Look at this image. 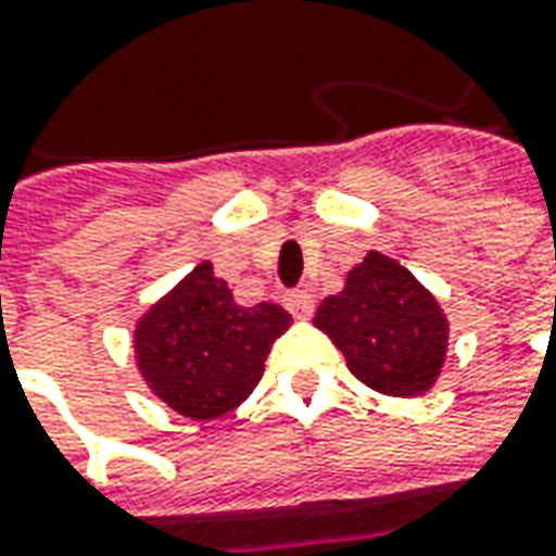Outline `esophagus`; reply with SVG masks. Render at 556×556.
<instances>
[{
    "label": "esophagus",
    "mask_w": 556,
    "mask_h": 556,
    "mask_svg": "<svg viewBox=\"0 0 556 556\" xmlns=\"http://www.w3.org/2000/svg\"><path fill=\"white\" fill-rule=\"evenodd\" d=\"M286 306H289V313L294 318L313 316V294H306V291H289L286 294Z\"/></svg>",
    "instance_id": "34e87169"
}]
</instances>
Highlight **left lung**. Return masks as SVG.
Returning a JSON list of instances; mask_svg holds the SVG:
<instances>
[{
	"mask_svg": "<svg viewBox=\"0 0 556 556\" xmlns=\"http://www.w3.org/2000/svg\"><path fill=\"white\" fill-rule=\"evenodd\" d=\"M313 321L343 352L355 379L379 394L418 397L440 376L448 321L437 298L382 252H367Z\"/></svg>",
	"mask_w": 556,
	"mask_h": 556,
	"instance_id": "left-lung-1",
	"label": "left lung"
}]
</instances>
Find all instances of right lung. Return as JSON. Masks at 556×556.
<instances>
[{"instance_id": "add662e5", "label": "right lung", "mask_w": 556, "mask_h": 556, "mask_svg": "<svg viewBox=\"0 0 556 556\" xmlns=\"http://www.w3.org/2000/svg\"><path fill=\"white\" fill-rule=\"evenodd\" d=\"M291 316L277 304L240 306L211 262L180 279L135 328V358L174 413L211 421L250 397Z\"/></svg>"}]
</instances>
